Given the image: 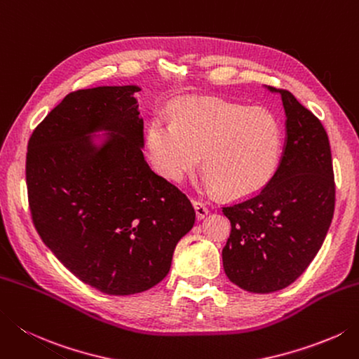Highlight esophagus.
Masks as SVG:
<instances>
[{
	"label": "esophagus",
	"mask_w": 359,
	"mask_h": 359,
	"mask_svg": "<svg viewBox=\"0 0 359 359\" xmlns=\"http://www.w3.org/2000/svg\"><path fill=\"white\" fill-rule=\"evenodd\" d=\"M193 205L196 210V216H198V219H203L208 215V208L203 202L201 201H193Z\"/></svg>",
	"instance_id": "obj_1"
}]
</instances>
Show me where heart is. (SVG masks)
<instances>
[{"label":"heart","instance_id":"obj_1","mask_svg":"<svg viewBox=\"0 0 359 359\" xmlns=\"http://www.w3.org/2000/svg\"><path fill=\"white\" fill-rule=\"evenodd\" d=\"M147 147L156 170L172 182L194 171L203 154L205 185L229 198H245L276 172L282 128L268 109L188 97L174 107V123L152 119Z\"/></svg>","mask_w":359,"mask_h":359}]
</instances>
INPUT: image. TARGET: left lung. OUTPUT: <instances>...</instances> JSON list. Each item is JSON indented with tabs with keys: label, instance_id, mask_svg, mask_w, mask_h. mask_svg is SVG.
Instances as JSON below:
<instances>
[{
	"label": "left lung",
	"instance_id": "left-lung-1",
	"mask_svg": "<svg viewBox=\"0 0 359 359\" xmlns=\"http://www.w3.org/2000/svg\"><path fill=\"white\" fill-rule=\"evenodd\" d=\"M282 96L286 140L276 174L254 198L224 207L231 231L222 264L231 283L268 294L305 272L334 213L332 149L324 126L287 90Z\"/></svg>",
	"mask_w": 359,
	"mask_h": 359
}]
</instances>
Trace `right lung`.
Returning <instances> with one entry per match:
<instances>
[{"mask_svg": "<svg viewBox=\"0 0 359 359\" xmlns=\"http://www.w3.org/2000/svg\"><path fill=\"white\" fill-rule=\"evenodd\" d=\"M140 90L73 91L27 143V198L40 238L69 272L110 296L160 283L196 219L187 196L143 157Z\"/></svg>", "mask_w": 359, "mask_h": 359, "instance_id": "right-lung-1", "label": "right lung"}]
</instances>
